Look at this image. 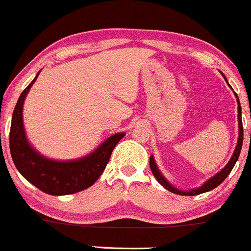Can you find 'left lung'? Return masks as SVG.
Returning a JSON list of instances; mask_svg holds the SVG:
<instances>
[{
  "mask_svg": "<svg viewBox=\"0 0 251 251\" xmlns=\"http://www.w3.org/2000/svg\"><path fill=\"white\" fill-rule=\"evenodd\" d=\"M221 74L223 75L225 80L227 81V78L225 76V74H223V73H221ZM227 84L229 85V83H228V81H227ZM229 88H232V86L229 85ZM232 90H233V89H232ZM233 93H234V91H233ZM234 96H235V99H237V103H238V128H239V133H238V134H239V135H238V141H237V146H235V149H234V152H233L232 157H230V160L228 161L227 165H226L225 167H223L222 170L220 171V172H217L215 176H212L210 179H207L206 182L204 183V184L200 185V187L194 188V189H190V190H180V189H178V188H176L175 185L171 184V183L168 182V180L166 179L165 177H163V175L160 172L157 165H156L155 158H153V156L151 155V157H150L151 172H152V175L155 176V178L157 179V182L160 183L162 187H165L167 190H170V192L175 193V194H178V195H199V194H202V193H206V192H210V190L215 189L216 187H218V185H220L221 183H222L223 180H225L226 178L228 177V175L230 173V171H232L233 167H234L235 162H237L238 158H239L240 150H242V145H243L242 107H240L239 98H238V95L235 93H234Z\"/></svg>",
  "mask_w": 251,
  "mask_h": 251,
  "instance_id": "obj_1",
  "label": "left lung"
}]
</instances>
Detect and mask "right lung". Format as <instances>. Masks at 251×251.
I'll return each instance as SVG.
<instances>
[{
    "mask_svg": "<svg viewBox=\"0 0 251 251\" xmlns=\"http://www.w3.org/2000/svg\"><path fill=\"white\" fill-rule=\"evenodd\" d=\"M41 72V71H40ZM35 78L21 94L12 116L9 149L17 170L28 182L49 195H68L91 187L105 171L112 150L126 135L116 133L101 143L93 152L74 160H53L39 152L26 138L23 106Z\"/></svg>",
    "mask_w": 251,
    "mask_h": 251,
    "instance_id": "right-lung-1",
    "label": "right lung"
}]
</instances>
